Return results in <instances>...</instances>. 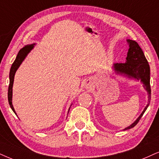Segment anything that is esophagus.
<instances>
[{
    "instance_id": "1",
    "label": "esophagus",
    "mask_w": 159,
    "mask_h": 159,
    "mask_svg": "<svg viewBox=\"0 0 159 159\" xmlns=\"http://www.w3.org/2000/svg\"><path fill=\"white\" fill-rule=\"evenodd\" d=\"M86 86H89V84H86Z\"/></svg>"
}]
</instances>
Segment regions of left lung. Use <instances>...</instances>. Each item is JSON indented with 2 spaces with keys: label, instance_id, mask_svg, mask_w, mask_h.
<instances>
[{
  "label": "left lung",
  "instance_id": "left-lung-1",
  "mask_svg": "<svg viewBox=\"0 0 159 159\" xmlns=\"http://www.w3.org/2000/svg\"><path fill=\"white\" fill-rule=\"evenodd\" d=\"M129 43V50L128 52V56L126 57V62L125 63H116L114 65V69L117 73L125 74L128 77H133L137 80H140L144 84V87L148 91L149 97H148V104L144 108L141 115L138 119L129 127L126 128L125 130L130 129L134 128L142 118L144 111L148 108L151 99V89L150 84V66L148 60L146 59L144 54L142 48L139 44L134 40L128 39Z\"/></svg>",
  "mask_w": 159,
  "mask_h": 159
}]
</instances>
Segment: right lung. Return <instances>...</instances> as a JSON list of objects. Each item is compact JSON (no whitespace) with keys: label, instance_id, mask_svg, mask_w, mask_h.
<instances>
[{"label":"right lung","instance_id":"add662e5","mask_svg":"<svg viewBox=\"0 0 159 159\" xmlns=\"http://www.w3.org/2000/svg\"><path fill=\"white\" fill-rule=\"evenodd\" d=\"M34 48V45H25V47H23L22 49L20 50V51L18 52L17 57L15 60V61L13 62L12 65H11V69H10V73H9V89H8V100H9V103L10 107H11L12 111L16 114L15 111V108L13 107L12 103H11V100H12V86H13V82H14V78H15V74L16 70H17V68L19 67V66L20 65L22 61H23V59H25V57L28 53H29L30 51ZM70 110V109H69Z\"/></svg>","mask_w":159,"mask_h":159}]
</instances>
